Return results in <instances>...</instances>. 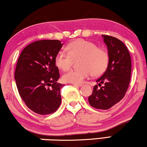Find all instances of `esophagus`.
Returning <instances> with one entry per match:
<instances>
[{"mask_svg":"<svg viewBox=\"0 0 147 147\" xmlns=\"http://www.w3.org/2000/svg\"><path fill=\"white\" fill-rule=\"evenodd\" d=\"M74 86H76V87H81L82 86V84H72Z\"/></svg>","mask_w":147,"mask_h":147,"instance_id":"1","label":"esophagus"}]
</instances>
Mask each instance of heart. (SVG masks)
<instances>
[{
	"mask_svg": "<svg viewBox=\"0 0 147 147\" xmlns=\"http://www.w3.org/2000/svg\"><path fill=\"white\" fill-rule=\"evenodd\" d=\"M66 50H60L56 54L55 63L62 71H67L74 64V60L79 58L80 67L67 72L63 76L65 82L72 84H81L93 75H101L108 66L109 54L103 48L97 47L92 42L78 39L71 42Z\"/></svg>",
	"mask_w": 147,
	"mask_h": 147,
	"instance_id": "obj_1",
	"label": "heart"
}]
</instances>
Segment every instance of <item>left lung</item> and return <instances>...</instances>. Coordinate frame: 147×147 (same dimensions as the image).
I'll return each instance as SVG.
<instances>
[{"instance_id": "left-lung-1", "label": "left lung", "mask_w": 147, "mask_h": 147, "mask_svg": "<svg viewBox=\"0 0 147 147\" xmlns=\"http://www.w3.org/2000/svg\"><path fill=\"white\" fill-rule=\"evenodd\" d=\"M109 54L107 69L96 80L88 97L91 106L99 109H108L119 102L128 89L131 74V59L126 46L117 38L103 35Z\"/></svg>"}]
</instances>
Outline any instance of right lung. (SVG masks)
Here are the masks:
<instances>
[{"label":"right lung","mask_w":147,"mask_h":147,"mask_svg":"<svg viewBox=\"0 0 147 147\" xmlns=\"http://www.w3.org/2000/svg\"><path fill=\"white\" fill-rule=\"evenodd\" d=\"M63 46L57 40H38L22 51L17 61L14 79L21 98L36 113H53L60 105L62 84L55 58Z\"/></svg>","instance_id":"1"}]
</instances>
